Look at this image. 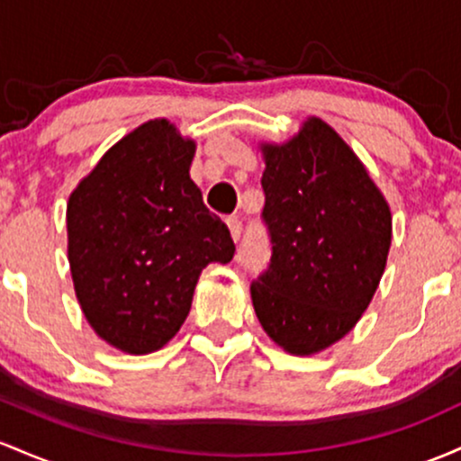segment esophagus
Segmentation results:
<instances>
[{"label":"esophagus","mask_w":461,"mask_h":461,"mask_svg":"<svg viewBox=\"0 0 461 461\" xmlns=\"http://www.w3.org/2000/svg\"><path fill=\"white\" fill-rule=\"evenodd\" d=\"M226 224H229V230H230L232 240H235V241L240 240L241 230H244V224H241L240 217H229V220H226Z\"/></svg>","instance_id":"esophagus-1"}]
</instances>
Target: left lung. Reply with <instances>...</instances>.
Segmentation results:
<instances>
[{
  "label": "left lung",
  "instance_id": "obj_1",
  "mask_svg": "<svg viewBox=\"0 0 461 461\" xmlns=\"http://www.w3.org/2000/svg\"><path fill=\"white\" fill-rule=\"evenodd\" d=\"M267 270L250 294L263 330L292 355L342 339L368 309L392 244V213L364 163L309 117L283 146H261Z\"/></svg>",
  "mask_w": 461,
  "mask_h": 461
}]
</instances>
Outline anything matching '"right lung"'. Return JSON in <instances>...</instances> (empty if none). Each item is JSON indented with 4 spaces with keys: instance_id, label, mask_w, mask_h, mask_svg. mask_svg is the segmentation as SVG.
<instances>
[{
    "instance_id": "obj_1",
    "label": "right lung",
    "mask_w": 461,
    "mask_h": 461,
    "mask_svg": "<svg viewBox=\"0 0 461 461\" xmlns=\"http://www.w3.org/2000/svg\"><path fill=\"white\" fill-rule=\"evenodd\" d=\"M195 143L167 119L117 141L69 195L67 252L82 313L131 355L183 327L200 272L235 255L230 230L189 178Z\"/></svg>"
}]
</instances>
